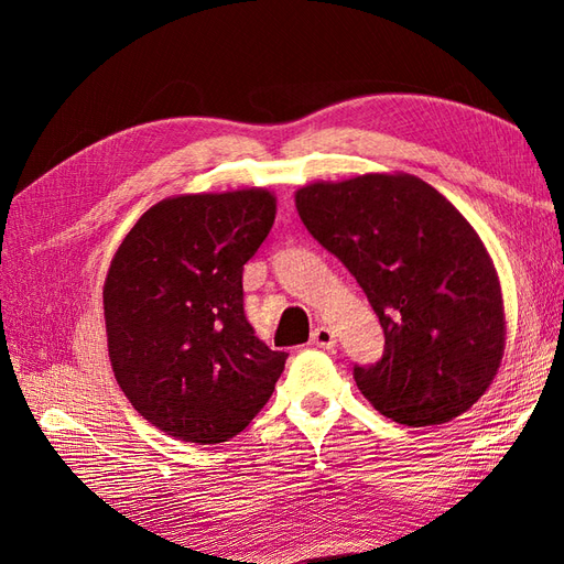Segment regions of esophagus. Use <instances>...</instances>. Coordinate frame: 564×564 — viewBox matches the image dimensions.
<instances>
[{
	"instance_id": "esophagus-1",
	"label": "esophagus",
	"mask_w": 564,
	"mask_h": 564,
	"mask_svg": "<svg viewBox=\"0 0 564 564\" xmlns=\"http://www.w3.org/2000/svg\"><path fill=\"white\" fill-rule=\"evenodd\" d=\"M311 344L322 350H332L336 346V334L329 327H317L311 336Z\"/></svg>"
}]
</instances>
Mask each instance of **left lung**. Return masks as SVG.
Listing matches in <instances>:
<instances>
[{
	"label": "left lung",
	"instance_id": "obj_1",
	"mask_svg": "<svg viewBox=\"0 0 564 564\" xmlns=\"http://www.w3.org/2000/svg\"><path fill=\"white\" fill-rule=\"evenodd\" d=\"M294 199L383 327L381 360L355 367L362 395L412 429L468 412L506 348L499 272L480 235L433 185L402 172L315 181Z\"/></svg>",
	"mask_w": 564,
	"mask_h": 564
}]
</instances>
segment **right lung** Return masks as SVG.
Returning a JSON list of instances; mask_svg holds the SVG:
<instances>
[{
    "label": "right lung",
    "instance_id": "add662e5",
    "mask_svg": "<svg viewBox=\"0 0 564 564\" xmlns=\"http://www.w3.org/2000/svg\"><path fill=\"white\" fill-rule=\"evenodd\" d=\"M265 187L174 195L119 245L104 286L108 355L127 400L162 433L218 445L261 412L286 352L253 336L242 270L275 224Z\"/></svg>",
    "mask_w": 564,
    "mask_h": 564
}]
</instances>
